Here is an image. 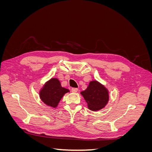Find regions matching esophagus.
<instances>
[{
  "label": "esophagus",
  "instance_id": "obj_1",
  "mask_svg": "<svg viewBox=\"0 0 152 152\" xmlns=\"http://www.w3.org/2000/svg\"><path fill=\"white\" fill-rule=\"evenodd\" d=\"M77 91H78V89L77 88H72V93H77Z\"/></svg>",
  "mask_w": 152,
  "mask_h": 152
}]
</instances>
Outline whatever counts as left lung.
Returning <instances> with one entry per match:
<instances>
[{"label":"left lung","instance_id":"8db88e82","mask_svg":"<svg viewBox=\"0 0 152 152\" xmlns=\"http://www.w3.org/2000/svg\"><path fill=\"white\" fill-rule=\"evenodd\" d=\"M87 107L92 111H98L105 107L109 101V91L97 80H92L87 89L80 92Z\"/></svg>","mask_w":152,"mask_h":152}]
</instances>
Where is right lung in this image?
<instances>
[{
  "instance_id": "obj_1",
  "label": "right lung",
  "mask_w": 152,
  "mask_h": 152,
  "mask_svg": "<svg viewBox=\"0 0 152 152\" xmlns=\"http://www.w3.org/2000/svg\"><path fill=\"white\" fill-rule=\"evenodd\" d=\"M69 92L68 89L61 86L57 78H51L40 89L39 96L44 104L56 108L63 96Z\"/></svg>"
}]
</instances>
